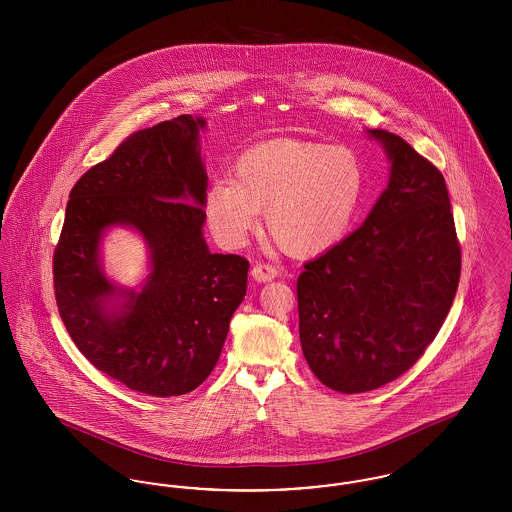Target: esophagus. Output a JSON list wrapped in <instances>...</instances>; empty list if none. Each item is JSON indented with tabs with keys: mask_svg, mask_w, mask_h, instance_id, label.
Wrapping results in <instances>:
<instances>
[{
	"mask_svg": "<svg viewBox=\"0 0 512 512\" xmlns=\"http://www.w3.org/2000/svg\"><path fill=\"white\" fill-rule=\"evenodd\" d=\"M251 276L257 280V282H270L278 276V270L268 263H257L255 267L251 268Z\"/></svg>",
	"mask_w": 512,
	"mask_h": 512,
	"instance_id": "34e87169",
	"label": "esophagus"
}]
</instances>
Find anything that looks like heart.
Segmentation results:
<instances>
[{
	"mask_svg": "<svg viewBox=\"0 0 512 512\" xmlns=\"http://www.w3.org/2000/svg\"><path fill=\"white\" fill-rule=\"evenodd\" d=\"M363 192L365 165L355 149L278 138L244 151L232 178L209 186L203 207L224 245L242 244L265 211L274 244L293 257H313L347 234Z\"/></svg>",
	"mask_w": 512,
	"mask_h": 512,
	"instance_id": "heart-1",
	"label": "heart"
}]
</instances>
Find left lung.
<instances>
[{"instance_id": "1", "label": "left lung", "mask_w": 512, "mask_h": 512, "mask_svg": "<svg viewBox=\"0 0 512 512\" xmlns=\"http://www.w3.org/2000/svg\"><path fill=\"white\" fill-rule=\"evenodd\" d=\"M370 134L391 159L386 192L361 228L297 278L303 355L341 393L378 390L405 374L438 336L461 278L443 174L401 136Z\"/></svg>"}]
</instances>
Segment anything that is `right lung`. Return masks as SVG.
<instances>
[{
  "mask_svg": "<svg viewBox=\"0 0 512 512\" xmlns=\"http://www.w3.org/2000/svg\"><path fill=\"white\" fill-rule=\"evenodd\" d=\"M203 119L180 115L138 130L71 190L53 251L57 311L80 353L113 380L151 397L195 390L219 361L247 290L249 261L211 253L201 236L207 174L197 151ZM134 225L152 249L142 294L122 314L97 265L100 232Z\"/></svg>",
  "mask_w": 512,
  "mask_h": 512,
  "instance_id": "1",
  "label": "right lung"
}]
</instances>
